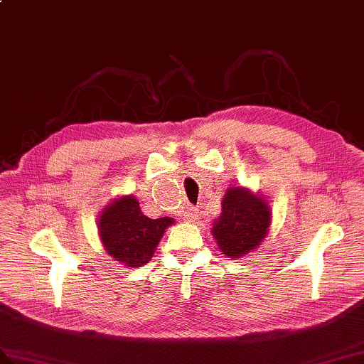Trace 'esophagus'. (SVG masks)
I'll return each instance as SVG.
<instances>
[{"mask_svg": "<svg viewBox=\"0 0 364 364\" xmlns=\"http://www.w3.org/2000/svg\"><path fill=\"white\" fill-rule=\"evenodd\" d=\"M197 215H198L197 208H193V206L186 208V214H184V220L186 222H193L197 218Z\"/></svg>", "mask_w": 364, "mask_h": 364, "instance_id": "esophagus-1", "label": "esophagus"}]
</instances>
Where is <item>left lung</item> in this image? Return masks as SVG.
Here are the masks:
<instances>
[{
	"label": "left lung",
	"mask_w": 364,
	"mask_h": 364,
	"mask_svg": "<svg viewBox=\"0 0 364 364\" xmlns=\"http://www.w3.org/2000/svg\"><path fill=\"white\" fill-rule=\"evenodd\" d=\"M272 223L267 200L247 188H230L222 201V214L214 220L213 232L218 250L226 257H242L256 250Z\"/></svg>",
	"instance_id": "obj_1"
}]
</instances>
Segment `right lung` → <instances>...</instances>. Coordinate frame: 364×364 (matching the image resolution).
Segmentation results:
<instances>
[{
    "mask_svg": "<svg viewBox=\"0 0 364 364\" xmlns=\"http://www.w3.org/2000/svg\"><path fill=\"white\" fill-rule=\"evenodd\" d=\"M173 218H149L142 214L139 201L133 196L116 198L104 208L99 217V235L104 248L125 267L147 264Z\"/></svg>",
    "mask_w": 364,
    "mask_h": 364,
    "instance_id": "add662e5",
    "label": "right lung"
}]
</instances>
